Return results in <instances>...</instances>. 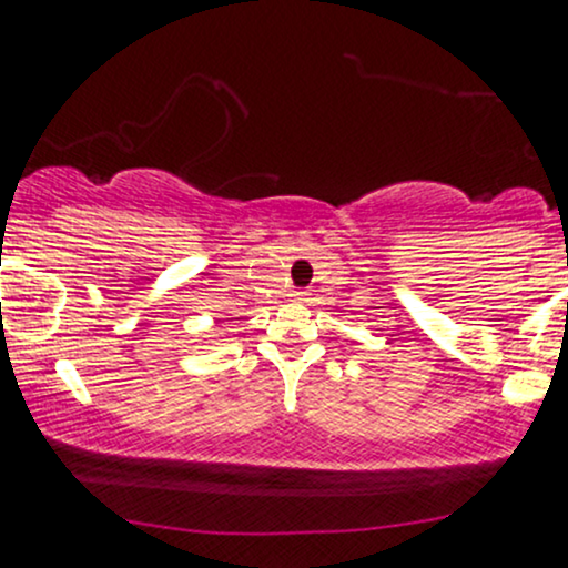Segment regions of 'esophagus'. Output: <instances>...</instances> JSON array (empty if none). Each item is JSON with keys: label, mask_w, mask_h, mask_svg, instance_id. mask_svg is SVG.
<instances>
[{"label": "esophagus", "mask_w": 568, "mask_h": 568, "mask_svg": "<svg viewBox=\"0 0 568 568\" xmlns=\"http://www.w3.org/2000/svg\"><path fill=\"white\" fill-rule=\"evenodd\" d=\"M291 298H302V291H293Z\"/></svg>", "instance_id": "esophagus-1"}]
</instances>
